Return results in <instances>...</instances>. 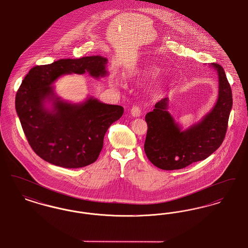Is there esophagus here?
Here are the masks:
<instances>
[{
	"mask_svg": "<svg viewBox=\"0 0 248 248\" xmlns=\"http://www.w3.org/2000/svg\"><path fill=\"white\" fill-rule=\"evenodd\" d=\"M141 113V109L139 106H133V108H131V114L132 116L134 117H139Z\"/></svg>",
	"mask_w": 248,
	"mask_h": 248,
	"instance_id": "34e87169",
	"label": "esophagus"
}]
</instances>
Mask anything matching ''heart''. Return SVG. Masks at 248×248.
Here are the masks:
<instances>
[{
    "mask_svg": "<svg viewBox=\"0 0 248 248\" xmlns=\"http://www.w3.org/2000/svg\"><path fill=\"white\" fill-rule=\"evenodd\" d=\"M159 71L158 68L154 65H146L144 66L140 71V74L144 76H149V75H154Z\"/></svg>",
    "mask_w": 248,
    "mask_h": 248,
    "instance_id": "1",
    "label": "heart"
}]
</instances>
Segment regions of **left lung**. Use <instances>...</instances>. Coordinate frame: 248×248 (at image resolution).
Segmentation results:
<instances>
[{
	"label": "left lung",
	"mask_w": 248,
	"mask_h": 248,
	"mask_svg": "<svg viewBox=\"0 0 248 248\" xmlns=\"http://www.w3.org/2000/svg\"><path fill=\"white\" fill-rule=\"evenodd\" d=\"M218 75V97L212 110L187 130L175 122L168 112V97L155 104L146 114L148 124L144 151L148 159L164 170L181 169L206 159L224 140L232 107V93L223 68L211 64Z\"/></svg>",
	"instance_id": "obj_1"
}]
</instances>
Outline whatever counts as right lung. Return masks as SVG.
Wrapping results in <instances>:
<instances>
[{
  "mask_svg": "<svg viewBox=\"0 0 248 248\" xmlns=\"http://www.w3.org/2000/svg\"><path fill=\"white\" fill-rule=\"evenodd\" d=\"M108 59L101 56L59 59L35 66L24 78L16 95V109L24 134L38 156L52 165L79 168L96 161L110 124L121 118L124 108L89 97L81 104L63 101L51 85L65 74L89 72L106 76ZM52 102L48 110L44 103Z\"/></svg>",
  "mask_w": 248,
  "mask_h": 248,
  "instance_id": "add662e5",
  "label": "right lung"
}]
</instances>
